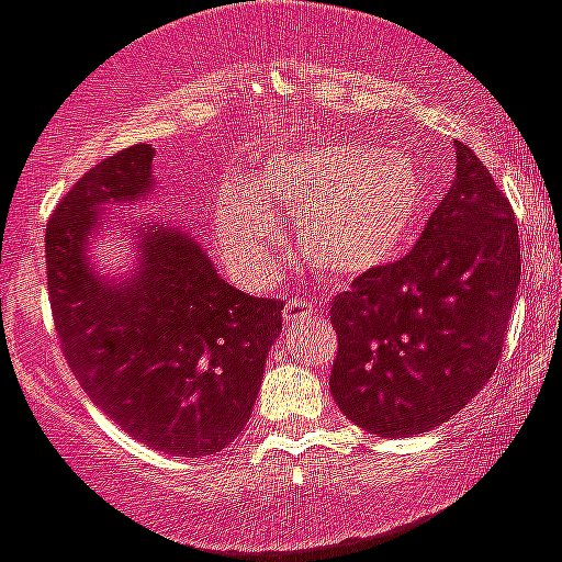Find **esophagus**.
<instances>
[{
  "label": "esophagus",
  "mask_w": 562,
  "mask_h": 562,
  "mask_svg": "<svg viewBox=\"0 0 562 562\" xmlns=\"http://www.w3.org/2000/svg\"><path fill=\"white\" fill-rule=\"evenodd\" d=\"M317 312V303H314V297H292L290 303L284 306V319L286 323H292V319H301L306 317V314Z\"/></svg>",
  "instance_id": "esophagus-1"
}]
</instances>
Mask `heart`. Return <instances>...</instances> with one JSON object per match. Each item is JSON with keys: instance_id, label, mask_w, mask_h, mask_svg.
<instances>
[{"instance_id": "obj_1", "label": "heart", "mask_w": 562, "mask_h": 562, "mask_svg": "<svg viewBox=\"0 0 562 562\" xmlns=\"http://www.w3.org/2000/svg\"><path fill=\"white\" fill-rule=\"evenodd\" d=\"M270 203L295 212L308 265L356 278L403 256L425 217L427 181L411 157L364 140L276 151L254 184L234 179L215 198L217 254L245 286H267L281 270L284 232Z\"/></svg>"}]
</instances>
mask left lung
I'll return each mask as SVG.
<instances>
[{
  "mask_svg": "<svg viewBox=\"0 0 562 562\" xmlns=\"http://www.w3.org/2000/svg\"><path fill=\"white\" fill-rule=\"evenodd\" d=\"M456 181L419 243L330 303V394L383 438L432 430L488 383L521 281L510 201L472 148L456 143Z\"/></svg>",
  "mask_w": 562,
  "mask_h": 562,
  "instance_id": "1",
  "label": "left lung"
}]
</instances>
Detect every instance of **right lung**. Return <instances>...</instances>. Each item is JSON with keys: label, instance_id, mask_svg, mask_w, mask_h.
<instances>
[{"label": "right lung", "instance_id": "add662e5", "mask_svg": "<svg viewBox=\"0 0 562 562\" xmlns=\"http://www.w3.org/2000/svg\"><path fill=\"white\" fill-rule=\"evenodd\" d=\"M151 159L146 143L124 148L66 192L46 226V284L66 361L95 408L151 450L201 458L254 414L284 303L239 292L168 226L140 243L132 281L90 270L85 239L99 210L146 195Z\"/></svg>", "mask_w": 562, "mask_h": 562}]
</instances>
